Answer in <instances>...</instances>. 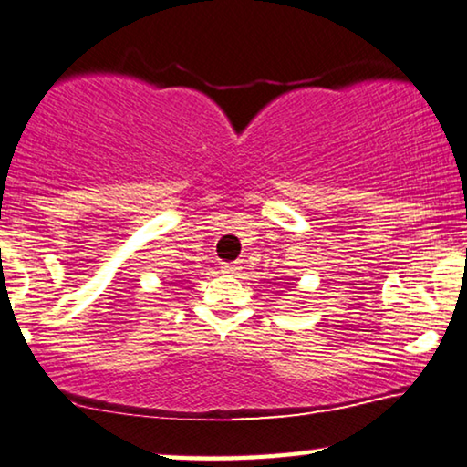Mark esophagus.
I'll list each match as a JSON object with an SVG mask.
<instances>
[{"label":"esophagus","mask_w":467,"mask_h":467,"mask_svg":"<svg viewBox=\"0 0 467 467\" xmlns=\"http://www.w3.org/2000/svg\"><path fill=\"white\" fill-rule=\"evenodd\" d=\"M222 270H224L226 274H234L236 270H239V265H236V264H224V265H222Z\"/></svg>","instance_id":"1"}]
</instances>
